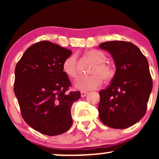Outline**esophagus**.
Instances as JSON below:
<instances>
[{
  "label": "esophagus",
  "instance_id": "esophagus-1",
  "mask_svg": "<svg viewBox=\"0 0 159 159\" xmlns=\"http://www.w3.org/2000/svg\"><path fill=\"white\" fill-rule=\"evenodd\" d=\"M87 94H88V92H86V91H81V97H84V96H87Z\"/></svg>",
  "mask_w": 159,
  "mask_h": 159
}]
</instances>
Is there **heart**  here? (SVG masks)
Listing matches in <instances>:
<instances>
[{
  "mask_svg": "<svg viewBox=\"0 0 159 159\" xmlns=\"http://www.w3.org/2000/svg\"><path fill=\"white\" fill-rule=\"evenodd\" d=\"M85 55L95 63L90 69V73L92 75L82 76L76 81V88L81 90H90L97 88L105 81H109L114 75V67L106 62V55L101 51L92 49L87 51ZM63 70L66 75L72 78H76L78 75V66L77 57L75 54H71L63 61Z\"/></svg>",
  "mask_w": 159,
  "mask_h": 159,
  "instance_id": "1",
  "label": "heart"
}]
</instances>
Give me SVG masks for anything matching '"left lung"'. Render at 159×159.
<instances>
[{"mask_svg": "<svg viewBox=\"0 0 159 159\" xmlns=\"http://www.w3.org/2000/svg\"><path fill=\"white\" fill-rule=\"evenodd\" d=\"M99 48L110 53L116 66L111 84L99 91V119L113 129H126L138 123L147 111L152 89L148 61L129 42H105Z\"/></svg>", "mask_w": 159, "mask_h": 159, "instance_id": "1", "label": "left lung"}]
</instances>
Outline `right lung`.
<instances>
[{"mask_svg":"<svg viewBox=\"0 0 159 159\" xmlns=\"http://www.w3.org/2000/svg\"><path fill=\"white\" fill-rule=\"evenodd\" d=\"M72 52L55 43L41 41L25 51L15 69L14 93L21 114L30 127L54 136L72 125L71 108L81 97L71 86L63 62Z\"/></svg>","mask_w":159,"mask_h":159,"instance_id":"obj_1","label":"right lung"}]
</instances>
